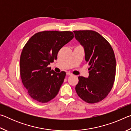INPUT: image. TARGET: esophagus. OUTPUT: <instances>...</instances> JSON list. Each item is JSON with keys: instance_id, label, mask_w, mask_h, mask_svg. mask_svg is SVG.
<instances>
[{"instance_id": "1", "label": "esophagus", "mask_w": 131, "mask_h": 131, "mask_svg": "<svg viewBox=\"0 0 131 131\" xmlns=\"http://www.w3.org/2000/svg\"><path fill=\"white\" fill-rule=\"evenodd\" d=\"M66 74L68 75V76H72V75H73V74L69 72H68L67 73H66Z\"/></svg>"}]
</instances>
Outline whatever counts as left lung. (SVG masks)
Returning <instances> with one entry per match:
<instances>
[{"mask_svg":"<svg viewBox=\"0 0 131 131\" xmlns=\"http://www.w3.org/2000/svg\"><path fill=\"white\" fill-rule=\"evenodd\" d=\"M73 32L74 37L84 48L85 61L91 65L87 78L79 77L76 91L86 102H99L107 96L113 85L116 70L113 50L108 42L96 32L76 30Z\"/></svg>","mask_w":131,"mask_h":131,"instance_id":"8db88e82","label":"left lung"}]
</instances>
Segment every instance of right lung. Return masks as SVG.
<instances>
[{"label": "right lung", "mask_w": 131, "mask_h": 131, "mask_svg": "<svg viewBox=\"0 0 131 131\" xmlns=\"http://www.w3.org/2000/svg\"><path fill=\"white\" fill-rule=\"evenodd\" d=\"M73 37L70 31H43L32 36L24 46L19 61L21 78L34 100L46 103L57 96L66 73L55 72L48 65Z\"/></svg>", "instance_id": "add662e5"}]
</instances>
